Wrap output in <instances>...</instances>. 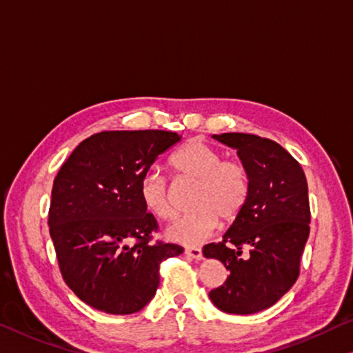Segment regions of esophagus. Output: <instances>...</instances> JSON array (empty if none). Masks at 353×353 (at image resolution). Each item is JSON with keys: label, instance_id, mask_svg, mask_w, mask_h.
Returning a JSON list of instances; mask_svg holds the SVG:
<instances>
[{"label": "esophagus", "instance_id": "esophagus-1", "mask_svg": "<svg viewBox=\"0 0 353 353\" xmlns=\"http://www.w3.org/2000/svg\"><path fill=\"white\" fill-rule=\"evenodd\" d=\"M186 256H189V257H192V259H195V260H202L203 259V254H202V249L200 248H195V246H189V248H186Z\"/></svg>", "mask_w": 353, "mask_h": 353}]
</instances>
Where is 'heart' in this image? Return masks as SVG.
<instances>
[{
    "mask_svg": "<svg viewBox=\"0 0 353 353\" xmlns=\"http://www.w3.org/2000/svg\"><path fill=\"white\" fill-rule=\"evenodd\" d=\"M176 176L194 180L189 197L191 211L167 229V236L183 245H199L221 224H230L249 197V173L238 161L222 159V153L202 140H189L170 158ZM143 207L159 219H170L173 210L169 184L158 169L143 173L139 186Z\"/></svg>",
    "mask_w": 353,
    "mask_h": 353,
    "instance_id": "obj_1",
    "label": "heart"
}]
</instances>
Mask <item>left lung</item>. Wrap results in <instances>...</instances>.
<instances>
[{"instance_id":"1","label":"left lung","mask_w":353,"mask_h":353,"mask_svg":"<svg viewBox=\"0 0 353 353\" xmlns=\"http://www.w3.org/2000/svg\"><path fill=\"white\" fill-rule=\"evenodd\" d=\"M213 139L236 150L249 173V197L222 241L203 246L205 257L219 260L229 271L210 300L227 314H256L273 306L300 274L311 222L306 176L273 140L241 132ZM245 247L250 252L243 256Z\"/></svg>"}]
</instances>
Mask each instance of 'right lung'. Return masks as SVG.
I'll list each match as a JSON object with an SVG mask.
<instances>
[{
  "mask_svg": "<svg viewBox=\"0 0 353 353\" xmlns=\"http://www.w3.org/2000/svg\"><path fill=\"white\" fill-rule=\"evenodd\" d=\"M180 140L170 131L94 134L53 181L48 229L59 270L69 289L97 311L139 312L158 290L159 263L183 254L173 243L151 245L158 222L139 192L143 173Z\"/></svg>",
  "mask_w": 353,
  "mask_h": 353,
  "instance_id": "obj_1",
  "label": "right lung"
}]
</instances>
